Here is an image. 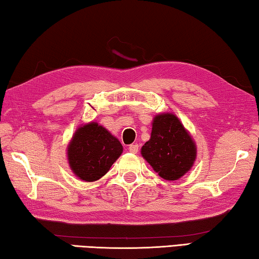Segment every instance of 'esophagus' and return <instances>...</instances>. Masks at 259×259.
<instances>
[{"label":"esophagus","instance_id":"esophagus-1","mask_svg":"<svg viewBox=\"0 0 259 259\" xmlns=\"http://www.w3.org/2000/svg\"><path fill=\"white\" fill-rule=\"evenodd\" d=\"M128 150H130V152H132V154H137V152L139 151V145H137V143H135V145H131Z\"/></svg>","mask_w":259,"mask_h":259}]
</instances>
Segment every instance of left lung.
<instances>
[{
    "instance_id": "obj_1",
    "label": "left lung",
    "mask_w": 259,
    "mask_h": 259,
    "mask_svg": "<svg viewBox=\"0 0 259 259\" xmlns=\"http://www.w3.org/2000/svg\"><path fill=\"white\" fill-rule=\"evenodd\" d=\"M141 155L160 178L176 181L193 167L197 148L179 118L164 112L152 119L150 139L142 146Z\"/></svg>"
}]
</instances>
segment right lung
I'll use <instances>...</instances> for the list:
<instances>
[{
  "mask_svg": "<svg viewBox=\"0 0 259 259\" xmlns=\"http://www.w3.org/2000/svg\"><path fill=\"white\" fill-rule=\"evenodd\" d=\"M119 140L96 121L80 125L67 145L69 166L75 177L86 182L101 179L119 158Z\"/></svg>",
  "mask_w": 259,
  "mask_h": 259,
  "instance_id": "1",
  "label": "right lung"
}]
</instances>
